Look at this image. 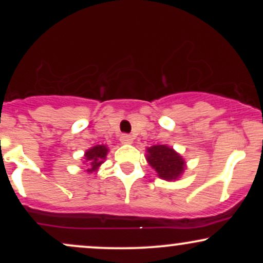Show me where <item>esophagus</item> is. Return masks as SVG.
I'll return each mask as SVG.
<instances>
[{"mask_svg": "<svg viewBox=\"0 0 263 263\" xmlns=\"http://www.w3.org/2000/svg\"><path fill=\"white\" fill-rule=\"evenodd\" d=\"M120 141H121V143L123 144H131L132 142H134V138L129 135H122L121 137H120Z\"/></svg>", "mask_w": 263, "mask_h": 263, "instance_id": "esophagus-1", "label": "esophagus"}]
</instances>
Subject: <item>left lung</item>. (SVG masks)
<instances>
[{
	"label": "left lung",
	"instance_id": "1",
	"mask_svg": "<svg viewBox=\"0 0 263 263\" xmlns=\"http://www.w3.org/2000/svg\"><path fill=\"white\" fill-rule=\"evenodd\" d=\"M147 162L164 180H177L185 170V161L176 151L165 144L147 148Z\"/></svg>",
	"mask_w": 263,
	"mask_h": 263
}]
</instances>
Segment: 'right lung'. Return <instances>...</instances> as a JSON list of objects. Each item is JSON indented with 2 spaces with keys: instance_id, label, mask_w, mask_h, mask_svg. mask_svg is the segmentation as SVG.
<instances>
[{
  "instance_id": "obj_1",
  "label": "right lung",
  "mask_w": 263,
  "mask_h": 263,
  "mask_svg": "<svg viewBox=\"0 0 263 263\" xmlns=\"http://www.w3.org/2000/svg\"><path fill=\"white\" fill-rule=\"evenodd\" d=\"M108 148L104 144H98V146H93L90 149H87L84 155V163L86 162V164L90 165V168H87V173H92V172L98 171V168L104 163L106 159Z\"/></svg>"
}]
</instances>
